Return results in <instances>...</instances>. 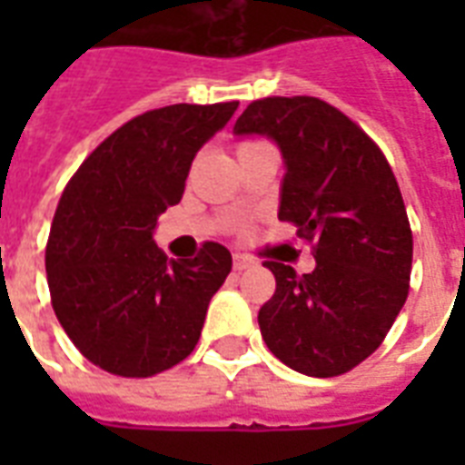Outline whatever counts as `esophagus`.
Listing matches in <instances>:
<instances>
[{"label": "esophagus", "mask_w": 465, "mask_h": 465, "mask_svg": "<svg viewBox=\"0 0 465 465\" xmlns=\"http://www.w3.org/2000/svg\"><path fill=\"white\" fill-rule=\"evenodd\" d=\"M255 265V258L251 255H243V253H233V268L236 270H248Z\"/></svg>", "instance_id": "obj_1"}]
</instances>
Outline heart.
I'll use <instances>...</instances> for the list:
<instances>
[{"label":"heart","mask_w":465,"mask_h":465,"mask_svg":"<svg viewBox=\"0 0 465 465\" xmlns=\"http://www.w3.org/2000/svg\"><path fill=\"white\" fill-rule=\"evenodd\" d=\"M241 144H243V142H241Z\"/></svg>","instance_id":"1"}]
</instances>
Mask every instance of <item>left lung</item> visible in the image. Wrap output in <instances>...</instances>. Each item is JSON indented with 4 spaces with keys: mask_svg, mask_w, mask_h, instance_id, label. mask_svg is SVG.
<instances>
[{
    "mask_svg": "<svg viewBox=\"0 0 465 465\" xmlns=\"http://www.w3.org/2000/svg\"><path fill=\"white\" fill-rule=\"evenodd\" d=\"M236 134H268L287 163L280 222L311 243L316 270L277 261L258 311L265 345L306 376H340L376 352L411 290L412 232L398 181L371 137L313 96L253 101Z\"/></svg>",
    "mask_w": 465,
    "mask_h": 465,
    "instance_id": "1",
    "label": "left lung"
}]
</instances>
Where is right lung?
Returning a JSON list of instances; mask_svg holds the SVG:
<instances>
[{
	"mask_svg": "<svg viewBox=\"0 0 465 465\" xmlns=\"http://www.w3.org/2000/svg\"><path fill=\"white\" fill-rule=\"evenodd\" d=\"M236 108L142 113L105 137L62 193L45 246L50 302L76 350L108 374L147 379L195 350L232 253L204 241L195 258L168 261L152 232L181 203L197 149Z\"/></svg>",
	"mask_w": 465,
	"mask_h": 465,
	"instance_id": "add662e5",
	"label": "right lung"
}]
</instances>
